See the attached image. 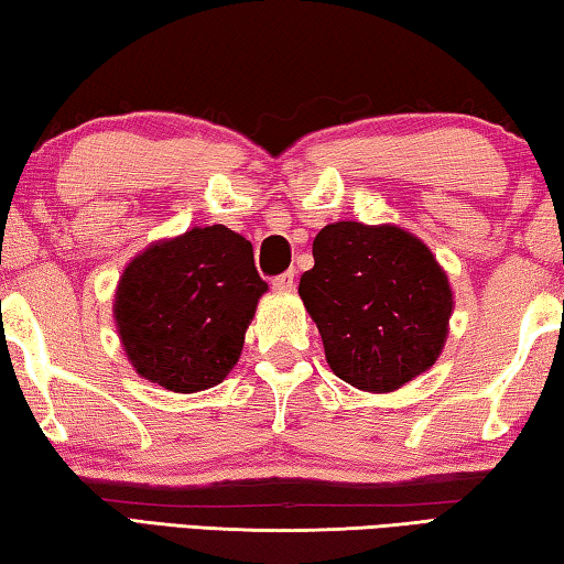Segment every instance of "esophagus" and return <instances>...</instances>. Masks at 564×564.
<instances>
[{
  "instance_id": "1",
  "label": "esophagus",
  "mask_w": 564,
  "mask_h": 564,
  "mask_svg": "<svg viewBox=\"0 0 564 564\" xmlns=\"http://www.w3.org/2000/svg\"><path fill=\"white\" fill-rule=\"evenodd\" d=\"M271 289L275 293H289L295 289V273L293 271H285L281 275H275V279L271 281Z\"/></svg>"
}]
</instances>
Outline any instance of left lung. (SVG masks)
Returning <instances> with one entry per match:
<instances>
[{
    "instance_id": "left-lung-1",
    "label": "left lung",
    "mask_w": 564,
    "mask_h": 564,
    "mask_svg": "<svg viewBox=\"0 0 564 564\" xmlns=\"http://www.w3.org/2000/svg\"><path fill=\"white\" fill-rule=\"evenodd\" d=\"M299 293L340 380L388 393L441 356L453 291L431 248L395 226L338 221L313 241Z\"/></svg>"
}]
</instances>
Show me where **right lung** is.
<instances>
[{
  "label": "right lung",
  "mask_w": 564,
  "mask_h": 564,
  "mask_svg": "<svg viewBox=\"0 0 564 564\" xmlns=\"http://www.w3.org/2000/svg\"><path fill=\"white\" fill-rule=\"evenodd\" d=\"M265 289L251 241L221 224L147 248L127 265L113 303L131 366L174 393L218 386Z\"/></svg>",
  "instance_id": "right-lung-1"
}]
</instances>
